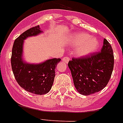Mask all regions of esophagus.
I'll use <instances>...</instances> for the list:
<instances>
[{
	"label": "esophagus",
	"mask_w": 123,
	"mask_h": 123,
	"mask_svg": "<svg viewBox=\"0 0 123 123\" xmlns=\"http://www.w3.org/2000/svg\"><path fill=\"white\" fill-rule=\"evenodd\" d=\"M69 60H70V59H69V57H64V58L62 59V61L63 62H64L65 63H67L69 62Z\"/></svg>",
	"instance_id": "1"
}]
</instances>
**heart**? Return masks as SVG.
Masks as SVG:
<instances>
[{
  "label": "heart",
  "instance_id": "obj_1",
  "mask_svg": "<svg viewBox=\"0 0 123 123\" xmlns=\"http://www.w3.org/2000/svg\"><path fill=\"white\" fill-rule=\"evenodd\" d=\"M69 45L76 47V55L78 57H86L97 51L99 47V41L90 35L78 32L72 34L69 40Z\"/></svg>",
  "mask_w": 123,
  "mask_h": 123
}]
</instances>
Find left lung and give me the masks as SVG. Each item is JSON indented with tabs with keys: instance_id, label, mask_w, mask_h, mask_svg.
Instances as JSON below:
<instances>
[{
	"instance_id": "8db88e82",
	"label": "left lung",
	"mask_w": 123,
	"mask_h": 123,
	"mask_svg": "<svg viewBox=\"0 0 123 123\" xmlns=\"http://www.w3.org/2000/svg\"><path fill=\"white\" fill-rule=\"evenodd\" d=\"M113 65V49L106 39L100 52L84 58H73L68 63L75 88L86 96L104 89L110 79Z\"/></svg>"
}]
</instances>
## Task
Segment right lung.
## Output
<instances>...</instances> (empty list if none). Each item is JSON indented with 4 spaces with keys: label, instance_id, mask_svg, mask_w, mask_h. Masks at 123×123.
Listing matches in <instances>:
<instances>
[{
    "label": "right lung",
    "instance_id": "right-lung-1",
    "mask_svg": "<svg viewBox=\"0 0 123 123\" xmlns=\"http://www.w3.org/2000/svg\"><path fill=\"white\" fill-rule=\"evenodd\" d=\"M39 26L28 29L15 40L11 63L13 73L20 86L30 93L44 95L50 90L55 69L60 58H52L39 63H30L23 60V45L26 39L43 33Z\"/></svg>",
    "mask_w": 123,
    "mask_h": 123
}]
</instances>
